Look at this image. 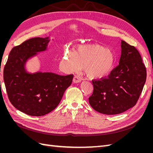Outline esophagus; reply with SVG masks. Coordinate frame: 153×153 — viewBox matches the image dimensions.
Returning <instances> with one entry per match:
<instances>
[{"label":"esophagus","instance_id":"34e87169","mask_svg":"<svg viewBox=\"0 0 153 153\" xmlns=\"http://www.w3.org/2000/svg\"><path fill=\"white\" fill-rule=\"evenodd\" d=\"M81 82V78L78 76H75L73 78V83L76 84V83H79Z\"/></svg>","mask_w":153,"mask_h":153}]
</instances>
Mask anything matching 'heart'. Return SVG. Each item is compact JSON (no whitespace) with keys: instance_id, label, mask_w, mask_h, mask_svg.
<instances>
[{"instance_id":"1","label":"heart","mask_w":153,"mask_h":153,"mask_svg":"<svg viewBox=\"0 0 153 153\" xmlns=\"http://www.w3.org/2000/svg\"><path fill=\"white\" fill-rule=\"evenodd\" d=\"M115 62L112 51L98 44L80 45L73 53L67 52L63 59L64 65L69 70L75 71L83 67L86 75L94 79H100L109 75Z\"/></svg>"}]
</instances>
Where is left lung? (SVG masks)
Listing matches in <instances>:
<instances>
[{
    "mask_svg": "<svg viewBox=\"0 0 153 153\" xmlns=\"http://www.w3.org/2000/svg\"><path fill=\"white\" fill-rule=\"evenodd\" d=\"M119 65L106 78L93 80L89 104L97 112L106 115L123 113L135 106L146 80V68L133 46L121 41Z\"/></svg>",
    "mask_w": 153,
    "mask_h": 153,
    "instance_id": "8db88e82",
    "label": "left lung"
}]
</instances>
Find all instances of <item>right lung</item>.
I'll use <instances>...</instances> for the list:
<instances>
[{
    "label": "right lung",
    "instance_id": "add662e5",
    "mask_svg": "<svg viewBox=\"0 0 153 153\" xmlns=\"http://www.w3.org/2000/svg\"><path fill=\"white\" fill-rule=\"evenodd\" d=\"M50 41L48 37H38L13 48L4 69V80L10 102L31 116H42L56 108L73 78V75L27 71V61L47 50Z\"/></svg>",
    "mask_w": 153,
    "mask_h": 153
}]
</instances>
